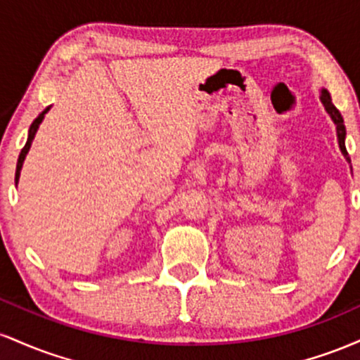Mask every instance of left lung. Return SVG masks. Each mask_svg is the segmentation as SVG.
Returning a JSON list of instances; mask_svg holds the SVG:
<instances>
[{"label":"left lung","instance_id":"1","mask_svg":"<svg viewBox=\"0 0 360 360\" xmlns=\"http://www.w3.org/2000/svg\"><path fill=\"white\" fill-rule=\"evenodd\" d=\"M320 100H321V103H323V106H325L326 113L330 115V118L333 120V123H335V127H337L338 147H340L342 154L345 155V159L349 160V162H350L349 154H347V148H345V134H347V131H345V125H344V118H342L340 111H338V110L335 108V106H333L332 98H330V93H328V91H326V89H321Z\"/></svg>","mask_w":360,"mask_h":360}]
</instances>
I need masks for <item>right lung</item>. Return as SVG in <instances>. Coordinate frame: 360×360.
<instances>
[{"mask_svg": "<svg viewBox=\"0 0 360 360\" xmlns=\"http://www.w3.org/2000/svg\"><path fill=\"white\" fill-rule=\"evenodd\" d=\"M49 110H51V106H47V108H45V110L42 111V113H40L39 117H37V118L34 120V123H32V125H30V130H28V139H27V143H25V147L22 148V152H20V155H18V162H16L15 184H18V179H20V171H22V167H23V160H25V157H27L28 150H30L32 140H34L35 134H37V130H39L40 123H42V120H44V117H45V113H47Z\"/></svg>", "mask_w": 360, "mask_h": 360, "instance_id": "add662e5", "label": "right lung"}]
</instances>
